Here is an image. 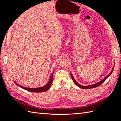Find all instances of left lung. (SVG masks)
Wrapping results in <instances>:
<instances>
[{
  "instance_id": "left-lung-1",
  "label": "left lung",
  "mask_w": 121,
  "mask_h": 121,
  "mask_svg": "<svg viewBox=\"0 0 121 121\" xmlns=\"http://www.w3.org/2000/svg\"><path fill=\"white\" fill-rule=\"evenodd\" d=\"M113 69H114V67H113V69H112L111 72L109 74H108V76H107V77H106V78H105L104 79L102 80V81L99 82L98 83H96V84H95L91 85V86H81V85H80L79 84H78V83L77 82H76V81H75V79H74L73 77V76H72V74H71V77H72V78L73 81L74 82V83H75L76 86H79V87H80L81 88H82V89H90V88H93L98 87V86H100V85H101V84H102V83H103L106 80L107 78H108V77H109V76H110V75H111V73H112V72H113Z\"/></svg>"
}]
</instances>
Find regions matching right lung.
Segmentation results:
<instances>
[{
    "label": "right lung",
    "instance_id": "obj_1",
    "mask_svg": "<svg viewBox=\"0 0 121 121\" xmlns=\"http://www.w3.org/2000/svg\"><path fill=\"white\" fill-rule=\"evenodd\" d=\"M53 73L52 74V76H51L50 79L49 80V82L47 83V84H46V86H43V87H40V88H26L24 87V86H22L20 85H18V84H17L16 83H15L17 85H18V86H20V87L23 88L26 91H32V92H36V93H39V92H43V91H48L50 88V86L52 85V78H53Z\"/></svg>",
    "mask_w": 121,
    "mask_h": 121
}]
</instances>
